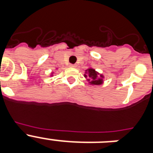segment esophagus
I'll list each match as a JSON object with an SVG mask.
<instances>
[{
    "mask_svg": "<svg viewBox=\"0 0 153 153\" xmlns=\"http://www.w3.org/2000/svg\"><path fill=\"white\" fill-rule=\"evenodd\" d=\"M70 67H76V64H70Z\"/></svg>",
    "mask_w": 153,
    "mask_h": 153,
    "instance_id": "esophagus-1",
    "label": "esophagus"
}]
</instances>
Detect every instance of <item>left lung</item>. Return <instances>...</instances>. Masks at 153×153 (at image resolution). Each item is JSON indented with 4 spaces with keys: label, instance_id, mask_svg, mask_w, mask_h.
I'll use <instances>...</instances> for the list:
<instances>
[{
    "label": "left lung",
    "instance_id": "1",
    "mask_svg": "<svg viewBox=\"0 0 153 153\" xmlns=\"http://www.w3.org/2000/svg\"><path fill=\"white\" fill-rule=\"evenodd\" d=\"M84 77L87 79L90 85H101L103 83L104 76L99 74L97 71L91 67L86 70Z\"/></svg>",
    "mask_w": 153,
    "mask_h": 153
}]
</instances>
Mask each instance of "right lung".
Masks as SVG:
<instances>
[{"label": "right lung", "instance_id": "obj_1", "mask_svg": "<svg viewBox=\"0 0 153 153\" xmlns=\"http://www.w3.org/2000/svg\"><path fill=\"white\" fill-rule=\"evenodd\" d=\"M53 72H52V73H51V76H53Z\"/></svg>", "mask_w": 153, "mask_h": 153}]
</instances>
